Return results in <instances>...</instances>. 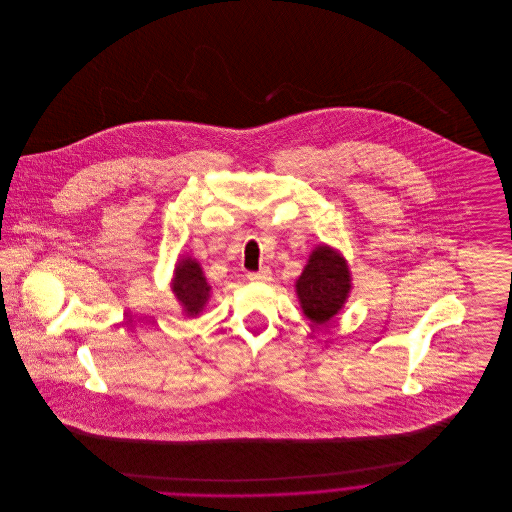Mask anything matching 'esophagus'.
Returning a JSON list of instances; mask_svg holds the SVG:
<instances>
[{"mask_svg":"<svg viewBox=\"0 0 512 512\" xmlns=\"http://www.w3.org/2000/svg\"><path fill=\"white\" fill-rule=\"evenodd\" d=\"M248 280H250V282H260V284L264 282V284H266V282L272 280V272H270L268 268H264V270H260V272L248 274Z\"/></svg>","mask_w":512,"mask_h":512,"instance_id":"obj_1","label":"esophagus"}]
</instances>
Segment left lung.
Masks as SVG:
<instances>
[{
	"label": "left lung",
	"instance_id": "left-lung-1",
	"mask_svg": "<svg viewBox=\"0 0 512 512\" xmlns=\"http://www.w3.org/2000/svg\"><path fill=\"white\" fill-rule=\"evenodd\" d=\"M351 290L349 262L329 244H319L311 250L301 276L295 280L301 311L313 325L331 321L345 307Z\"/></svg>",
	"mask_w": 512,
	"mask_h": 512
}]
</instances>
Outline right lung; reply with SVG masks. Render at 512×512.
<instances>
[{
	"instance_id": "obj_1",
	"label": "right lung",
	"mask_w": 512,
	"mask_h": 512,
	"mask_svg": "<svg viewBox=\"0 0 512 512\" xmlns=\"http://www.w3.org/2000/svg\"><path fill=\"white\" fill-rule=\"evenodd\" d=\"M171 292L179 301L185 317H199L201 311L207 307L213 288L205 278V272L197 258L193 256H179L175 262L173 278H171Z\"/></svg>"
}]
</instances>
